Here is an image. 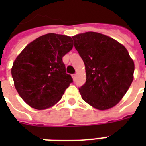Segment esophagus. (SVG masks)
<instances>
[{
	"label": "esophagus",
	"mask_w": 146,
	"mask_h": 146,
	"mask_svg": "<svg viewBox=\"0 0 146 146\" xmlns=\"http://www.w3.org/2000/svg\"><path fill=\"white\" fill-rule=\"evenodd\" d=\"M73 76V80H76V74H73V76Z\"/></svg>",
	"instance_id": "esophagus-1"
}]
</instances>
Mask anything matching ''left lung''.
<instances>
[{
    "mask_svg": "<svg viewBox=\"0 0 146 146\" xmlns=\"http://www.w3.org/2000/svg\"><path fill=\"white\" fill-rule=\"evenodd\" d=\"M72 38L86 66V81L79 88L82 99L98 110L111 108L133 80V60L123 45L101 33L88 32Z\"/></svg>",
    "mask_w": 146,
    "mask_h": 146,
    "instance_id": "8db88e82",
    "label": "left lung"
}]
</instances>
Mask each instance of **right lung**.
Returning a JSON list of instances; mask_svg holds the SVG:
<instances>
[{"label": "right lung", "instance_id": "obj_1", "mask_svg": "<svg viewBox=\"0 0 146 146\" xmlns=\"http://www.w3.org/2000/svg\"><path fill=\"white\" fill-rule=\"evenodd\" d=\"M73 46L71 37L48 33L29 44L16 58L11 70L15 88L29 106L42 110L61 98L73 82L62 58Z\"/></svg>", "mask_w": 146, "mask_h": 146}]
</instances>
